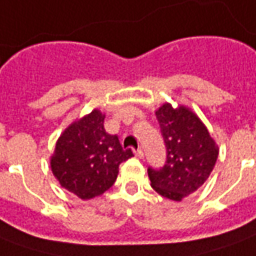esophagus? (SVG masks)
Returning <instances> with one entry per match:
<instances>
[{
	"label": "esophagus",
	"mask_w": 256,
	"mask_h": 256,
	"mask_svg": "<svg viewBox=\"0 0 256 256\" xmlns=\"http://www.w3.org/2000/svg\"><path fill=\"white\" fill-rule=\"evenodd\" d=\"M136 156H137V158L138 159H141V158H144V152H142V151H141V150H137V151H136Z\"/></svg>",
	"instance_id": "esophagus-1"
}]
</instances>
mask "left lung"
Here are the masks:
<instances>
[{"mask_svg": "<svg viewBox=\"0 0 256 256\" xmlns=\"http://www.w3.org/2000/svg\"><path fill=\"white\" fill-rule=\"evenodd\" d=\"M166 144V164L148 169L151 187L159 196L182 201L196 192L214 170L219 146L194 110L165 102L155 110Z\"/></svg>", "mask_w": 256, "mask_h": 256, "instance_id": "left-lung-1", "label": "left lung"}]
</instances>
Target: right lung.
Wrapping results in <instances>:
<instances>
[{
	"label": "right lung",
	"mask_w": 256,
	"mask_h": 256,
	"mask_svg": "<svg viewBox=\"0 0 256 256\" xmlns=\"http://www.w3.org/2000/svg\"><path fill=\"white\" fill-rule=\"evenodd\" d=\"M105 114L94 110L72 122L55 144L50 165L60 187L82 200H91L110 190L119 165L133 156L123 150L118 136L104 128Z\"/></svg>",
	"instance_id": "right-lung-1"
}]
</instances>
